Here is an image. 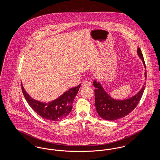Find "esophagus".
<instances>
[{
  "label": "esophagus",
  "mask_w": 160,
  "mask_h": 160,
  "mask_svg": "<svg viewBox=\"0 0 160 160\" xmlns=\"http://www.w3.org/2000/svg\"><path fill=\"white\" fill-rule=\"evenodd\" d=\"M83 86H91V82L88 80H85L82 83Z\"/></svg>",
  "instance_id": "esophagus-1"
}]
</instances>
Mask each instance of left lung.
I'll list each match as a JSON object with an SVG mask.
<instances>
[{
  "label": "left lung",
  "mask_w": 160,
  "mask_h": 160,
  "mask_svg": "<svg viewBox=\"0 0 160 160\" xmlns=\"http://www.w3.org/2000/svg\"><path fill=\"white\" fill-rule=\"evenodd\" d=\"M137 54L143 63L146 68L145 60L140 48L137 49ZM145 79L146 80V71L145 72ZM95 88V104L97 113L102 119L107 121H115L122 118L130 113L137 107L141 99L145 89V84L137 94L129 99L116 100L110 97L104 90L101 84L96 80L93 82Z\"/></svg>",
  "instance_id": "8db88e82"
}]
</instances>
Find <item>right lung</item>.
<instances>
[{"mask_svg":"<svg viewBox=\"0 0 160 160\" xmlns=\"http://www.w3.org/2000/svg\"><path fill=\"white\" fill-rule=\"evenodd\" d=\"M21 85L24 98L31 108L42 118L53 121L62 120L68 115L72 110L74 99L80 87L79 84L71 88L58 99L45 103L32 99L24 89L22 83Z\"/></svg>","mask_w":160,"mask_h":160,"instance_id":"right-lung-1","label":"right lung"}]
</instances>
